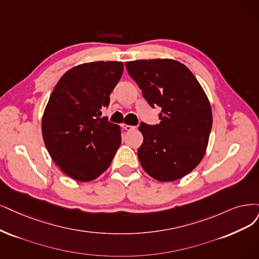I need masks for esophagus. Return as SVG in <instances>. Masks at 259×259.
<instances>
[{
  "instance_id": "esophagus-1",
  "label": "esophagus",
  "mask_w": 259,
  "mask_h": 259,
  "mask_svg": "<svg viewBox=\"0 0 259 259\" xmlns=\"http://www.w3.org/2000/svg\"><path fill=\"white\" fill-rule=\"evenodd\" d=\"M121 127H122V129L127 130V131H131V130H135L136 129L135 126H130V124H127V123H122Z\"/></svg>"
}]
</instances>
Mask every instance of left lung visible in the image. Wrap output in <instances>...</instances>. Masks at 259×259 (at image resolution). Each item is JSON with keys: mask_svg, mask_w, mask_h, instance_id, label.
I'll use <instances>...</instances> for the list:
<instances>
[{"mask_svg": "<svg viewBox=\"0 0 259 259\" xmlns=\"http://www.w3.org/2000/svg\"><path fill=\"white\" fill-rule=\"evenodd\" d=\"M150 107H160V123L141 122L138 157L146 173L162 183L183 178L205 156L212 127L207 95L188 67L175 60L126 62Z\"/></svg>", "mask_w": 259, "mask_h": 259, "instance_id": "8db88e82", "label": "left lung"}]
</instances>
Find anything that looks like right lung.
<instances>
[{
  "label": "right lung",
  "mask_w": 259,
  "mask_h": 259,
  "mask_svg": "<svg viewBox=\"0 0 259 259\" xmlns=\"http://www.w3.org/2000/svg\"><path fill=\"white\" fill-rule=\"evenodd\" d=\"M121 62H92L63 74L44 112L45 145L55 164L78 181L108 169L121 143L118 124L100 118L121 78Z\"/></svg>",
  "instance_id": "1"
}]
</instances>
